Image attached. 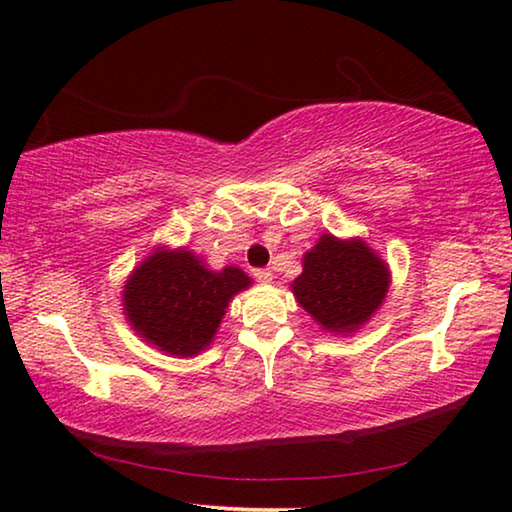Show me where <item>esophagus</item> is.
<instances>
[{
	"mask_svg": "<svg viewBox=\"0 0 512 512\" xmlns=\"http://www.w3.org/2000/svg\"><path fill=\"white\" fill-rule=\"evenodd\" d=\"M253 277H255V280H257V282H262V284H268V282H271V280H273V273H271V271H268V268H255V271H253Z\"/></svg>",
	"mask_w": 512,
	"mask_h": 512,
	"instance_id": "1",
	"label": "esophagus"
}]
</instances>
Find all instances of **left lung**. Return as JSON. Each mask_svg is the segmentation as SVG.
<instances>
[{"label": "left lung", "instance_id": "obj_1", "mask_svg": "<svg viewBox=\"0 0 512 512\" xmlns=\"http://www.w3.org/2000/svg\"><path fill=\"white\" fill-rule=\"evenodd\" d=\"M291 289L329 332H354L384 300L388 268L363 241L325 235L305 255V268Z\"/></svg>", "mask_w": 512, "mask_h": 512}]
</instances>
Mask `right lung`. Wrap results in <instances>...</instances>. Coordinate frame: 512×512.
I'll return each instance as SVG.
<instances>
[{
  "label": "right lung",
  "mask_w": 512,
  "mask_h": 512,
  "mask_svg": "<svg viewBox=\"0 0 512 512\" xmlns=\"http://www.w3.org/2000/svg\"><path fill=\"white\" fill-rule=\"evenodd\" d=\"M248 284L235 266L212 273L189 250H158L128 280L124 309L146 341L194 357L210 345L230 298Z\"/></svg>",
  "instance_id": "right-lung-1"
}]
</instances>
